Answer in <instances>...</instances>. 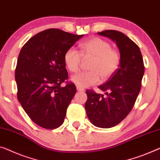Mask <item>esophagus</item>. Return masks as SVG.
Here are the masks:
<instances>
[{"label":"esophagus","mask_w":160,"mask_h":160,"mask_svg":"<svg viewBox=\"0 0 160 160\" xmlns=\"http://www.w3.org/2000/svg\"><path fill=\"white\" fill-rule=\"evenodd\" d=\"M77 91H78V92H83V91H84L83 88H81L80 87H78V86H77Z\"/></svg>","instance_id":"34e87169"}]
</instances>
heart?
<instances>
[{"instance_id": "heart-1", "label": "heart", "mask_w": 160, "mask_h": 160, "mask_svg": "<svg viewBox=\"0 0 160 160\" xmlns=\"http://www.w3.org/2000/svg\"><path fill=\"white\" fill-rule=\"evenodd\" d=\"M94 57L89 66L88 72H82L73 75L72 81L81 88L99 83L101 78L112 77L119 67L121 57L117 49L112 48L108 41L94 37L81 44V53L74 47L66 50L63 56L66 68L71 72L79 70L82 57Z\"/></svg>"}]
</instances>
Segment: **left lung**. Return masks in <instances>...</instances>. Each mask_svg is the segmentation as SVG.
<instances>
[{"mask_svg":"<svg viewBox=\"0 0 160 160\" xmlns=\"http://www.w3.org/2000/svg\"><path fill=\"white\" fill-rule=\"evenodd\" d=\"M117 45L119 68L99 88L104 95L87 90L85 109L90 122L100 128H111L124 120L133 108L142 87L144 73L143 58L139 46L122 32L107 30L98 33Z\"/></svg>","mask_w":160,"mask_h":160,"instance_id":"8db88e82","label":"left lung"}]
</instances>
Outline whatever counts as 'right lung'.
I'll use <instances>...</instances> for the list:
<instances>
[{
	"label": "right lung",
	"instance_id": "right-lung-1",
	"mask_svg": "<svg viewBox=\"0 0 160 160\" xmlns=\"http://www.w3.org/2000/svg\"><path fill=\"white\" fill-rule=\"evenodd\" d=\"M83 36L47 29L29 39L20 51L15 72L17 97L32 121L43 128H58L64 121L77 88L72 82L61 86L68 78L63 56Z\"/></svg>",
	"mask_w": 160,
	"mask_h": 160
}]
</instances>
